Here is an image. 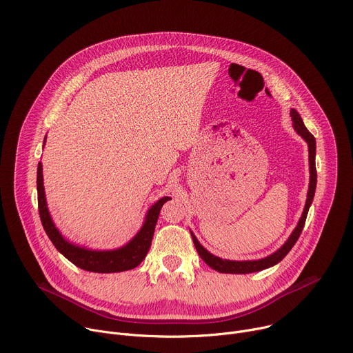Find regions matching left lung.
<instances>
[{"instance_id": "left-lung-1", "label": "left lung", "mask_w": 353, "mask_h": 353, "mask_svg": "<svg viewBox=\"0 0 353 353\" xmlns=\"http://www.w3.org/2000/svg\"><path fill=\"white\" fill-rule=\"evenodd\" d=\"M290 117L293 121V127L297 131L299 135L303 137L309 145V162H310V184H309V192H307V199H306V205L303 210V214H301V218L296 226V229L293 230V233L290 234V237L288 239V241L278 250L275 251L274 254H271L270 257H265L263 260H257V261H229V260H222L219 257L212 256L211 253L201 245L196 240V237L191 233L194 245L198 251L199 257L205 261L207 265H210L212 270L218 271V272H223V274H250V272H257V271H263L265 268H270L275 264H278L279 261H282V259H285V256L292 250V247L294 245V243L297 241L301 230L305 228L306 223V218H307V212L309 208L313 203V196L316 192V184H317V170H316V138L313 137V134L305 127L303 120H301L300 114L292 109L290 110Z\"/></svg>"}]
</instances>
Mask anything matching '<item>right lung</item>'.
Masks as SVG:
<instances>
[{
	"label": "right lung",
	"instance_id": "obj_1",
	"mask_svg": "<svg viewBox=\"0 0 353 353\" xmlns=\"http://www.w3.org/2000/svg\"><path fill=\"white\" fill-rule=\"evenodd\" d=\"M169 199H170L169 196L161 198L158 203L148 211L143 226L127 245L119 250H112V251L86 250L64 240L61 233L56 229L52 218H50L47 204H46L41 163L39 162L37 165V203H39V215H40L41 225L48 239L52 240V243L60 253L72 264H75L77 267L85 271L110 274V272L128 271L138 267L145 259L148 250L150 247V243H152L159 212L163 204Z\"/></svg>",
	"mask_w": 353,
	"mask_h": 353
}]
</instances>
